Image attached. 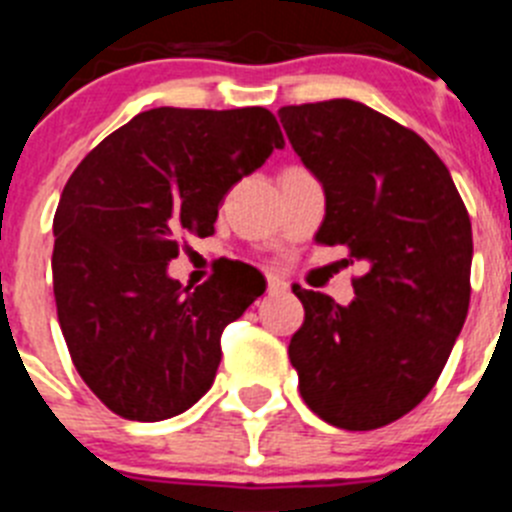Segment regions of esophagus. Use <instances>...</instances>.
<instances>
[{
  "mask_svg": "<svg viewBox=\"0 0 512 512\" xmlns=\"http://www.w3.org/2000/svg\"><path fill=\"white\" fill-rule=\"evenodd\" d=\"M287 289H289V284L284 282V279L269 277V292H271V295H277V292H287Z\"/></svg>",
  "mask_w": 512,
  "mask_h": 512,
  "instance_id": "esophagus-1",
  "label": "esophagus"
}]
</instances>
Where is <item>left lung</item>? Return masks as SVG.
I'll list each match as a JSON object with an SVG mask.
<instances>
[{"mask_svg":"<svg viewBox=\"0 0 512 512\" xmlns=\"http://www.w3.org/2000/svg\"><path fill=\"white\" fill-rule=\"evenodd\" d=\"M279 120L323 182L315 241L364 266L346 307L292 287L305 307L289 341L300 395L336 428H382L433 390L467 320L469 212L436 151L366 104H289Z\"/></svg>","mask_w":512,"mask_h":512,"instance_id":"8db88e82","label":"left lung"}]
</instances>
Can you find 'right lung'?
Wrapping results in <instances>:
<instances>
[{
	"instance_id": "1",
	"label": "right lung",
	"mask_w": 512,
	"mask_h": 512,
	"mask_svg": "<svg viewBox=\"0 0 512 512\" xmlns=\"http://www.w3.org/2000/svg\"><path fill=\"white\" fill-rule=\"evenodd\" d=\"M284 148L264 107L135 115L87 153L53 217V295L76 372L120 418L192 408L220 366V336L266 282L228 266L189 292L166 274L187 235L215 233L217 205Z\"/></svg>"
}]
</instances>
